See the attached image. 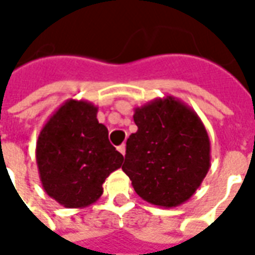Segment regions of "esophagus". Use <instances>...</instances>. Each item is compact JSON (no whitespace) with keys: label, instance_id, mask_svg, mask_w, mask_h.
I'll list each match as a JSON object with an SVG mask.
<instances>
[{"label":"esophagus","instance_id":"esophagus-1","mask_svg":"<svg viewBox=\"0 0 255 255\" xmlns=\"http://www.w3.org/2000/svg\"><path fill=\"white\" fill-rule=\"evenodd\" d=\"M117 150H119V151H120L123 155H126V144H122V146H119V147H117Z\"/></svg>","mask_w":255,"mask_h":255}]
</instances>
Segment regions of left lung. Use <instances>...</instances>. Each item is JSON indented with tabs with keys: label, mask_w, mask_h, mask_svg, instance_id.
Masks as SVG:
<instances>
[{
	"label": "left lung",
	"mask_w": 255,
	"mask_h": 255,
	"mask_svg": "<svg viewBox=\"0 0 255 255\" xmlns=\"http://www.w3.org/2000/svg\"><path fill=\"white\" fill-rule=\"evenodd\" d=\"M123 171L146 202L175 208L194 195L210 168V140L191 108L175 97L135 108Z\"/></svg>",
	"instance_id": "left-lung-1"
}]
</instances>
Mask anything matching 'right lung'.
I'll list each match as a JSON object with an SVG mask.
<instances>
[{"instance_id": "obj_1", "label": "right lung", "mask_w": 255, "mask_h": 255, "mask_svg": "<svg viewBox=\"0 0 255 255\" xmlns=\"http://www.w3.org/2000/svg\"><path fill=\"white\" fill-rule=\"evenodd\" d=\"M97 112L87 101H65L36 140L42 187L64 208L82 209L97 202L105 179L124 160L109 142L108 128L97 120Z\"/></svg>"}]
</instances>
